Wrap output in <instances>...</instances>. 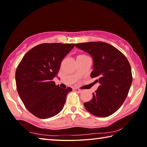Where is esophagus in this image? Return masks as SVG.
I'll use <instances>...</instances> for the list:
<instances>
[{
  "instance_id": "esophagus-1",
  "label": "esophagus",
  "mask_w": 147,
  "mask_h": 147,
  "mask_svg": "<svg viewBox=\"0 0 147 147\" xmlns=\"http://www.w3.org/2000/svg\"><path fill=\"white\" fill-rule=\"evenodd\" d=\"M74 90L75 91H76V92H79V93H81V92H83V90H81V89H79V88H75V89H74Z\"/></svg>"
}]
</instances>
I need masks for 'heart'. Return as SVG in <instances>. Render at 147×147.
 I'll return each mask as SVG.
<instances>
[{"mask_svg":"<svg viewBox=\"0 0 147 147\" xmlns=\"http://www.w3.org/2000/svg\"><path fill=\"white\" fill-rule=\"evenodd\" d=\"M87 56L85 55H79L78 57H77V59H83V58H85Z\"/></svg>","mask_w":147,"mask_h":147,"instance_id":"b5f03b06","label":"heart"}]
</instances>
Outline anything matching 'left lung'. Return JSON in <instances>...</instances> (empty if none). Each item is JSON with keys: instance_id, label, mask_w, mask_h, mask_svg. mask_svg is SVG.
Masks as SVG:
<instances>
[{"instance_id": "obj_1", "label": "left lung", "mask_w": 147, "mask_h": 147, "mask_svg": "<svg viewBox=\"0 0 147 147\" xmlns=\"http://www.w3.org/2000/svg\"><path fill=\"white\" fill-rule=\"evenodd\" d=\"M93 59L90 77L99 83L92 99L84 103L85 109L99 117H107L121 107L132 83L131 69L126 57L107 43L93 42L76 44Z\"/></svg>"}]
</instances>
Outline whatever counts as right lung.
<instances>
[{
    "label": "right lung",
    "instance_id": "obj_1",
    "mask_svg": "<svg viewBox=\"0 0 147 147\" xmlns=\"http://www.w3.org/2000/svg\"><path fill=\"white\" fill-rule=\"evenodd\" d=\"M76 44H42L29 50L16 71L17 90L28 111L39 119L54 117L63 109L72 88H61L53 79L61 62Z\"/></svg>",
    "mask_w": 147,
    "mask_h": 147
}]
</instances>
